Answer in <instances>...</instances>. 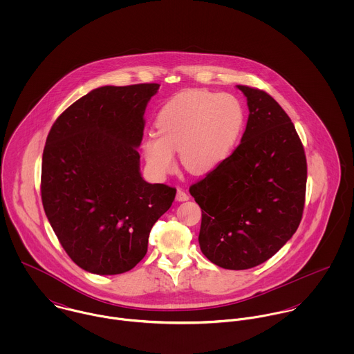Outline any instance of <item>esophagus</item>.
Here are the masks:
<instances>
[{
	"label": "esophagus",
	"instance_id": "esophagus-1",
	"mask_svg": "<svg viewBox=\"0 0 354 354\" xmlns=\"http://www.w3.org/2000/svg\"><path fill=\"white\" fill-rule=\"evenodd\" d=\"M176 199H177L178 202H187V201L189 199V196H188V194H187L185 191L178 189V191H177V196H176Z\"/></svg>",
	"mask_w": 354,
	"mask_h": 354
}]
</instances>
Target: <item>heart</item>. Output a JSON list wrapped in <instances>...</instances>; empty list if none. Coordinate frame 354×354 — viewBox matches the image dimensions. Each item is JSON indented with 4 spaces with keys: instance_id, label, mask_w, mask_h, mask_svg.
I'll return each instance as SVG.
<instances>
[{
    "instance_id": "1",
    "label": "heart",
    "mask_w": 354,
    "mask_h": 354,
    "mask_svg": "<svg viewBox=\"0 0 354 354\" xmlns=\"http://www.w3.org/2000/svg\"><path fill=\"white\" fill-rule=\"evenodd\" d=\"M155 127L156 133L143 142V152L156 177L174 170V151L189 173L207 174L237 147L245 127V109L232 94L192 88L160 107Z\"/></svg>"
}]
</instances>
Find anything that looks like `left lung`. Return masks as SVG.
I'll use <instances>...</instances> for the list:
<instances>
[{
    "mask_svg": "<svg viewBox=\"0 0 354 354\" xmlns=\"http://www.w3.org/2000/svg\"><path fill=\"white\" fill-rule=\"evenodd\" d=\"M250 117L241 143L191 185L202 208L204 256L227 270H247L278 252L303 218L306 158L296 128L270 94L237 86Z\"/></svg>",
    "mask_w": 354,
    "mask_h": 354,
    "instance_id": "obj_1",
    "label": "left lung"
}]
</instances>
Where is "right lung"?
Masks as SVG:
<instances>
[{
  "label": "right lung",
  "instance_id": "right-lung-1",
  "mask_svg": "<svg viewBox=\"0 0 354 354\" xmlns=\"http://www.w3.org/2000/svg\"><path fill=\"white\" fill-rule=\"evenodd\" d=\"M159 84L104 86L54 121L42 156L41 196L51 227L83 270L115 275L147 253L153 223L176 188L142 178L138 147Z\"/></svg>",
  "mask_w": 354,
  "mask_h": 354
}]
</instances>
